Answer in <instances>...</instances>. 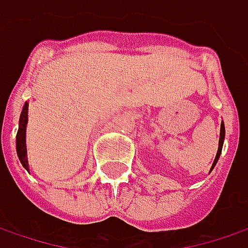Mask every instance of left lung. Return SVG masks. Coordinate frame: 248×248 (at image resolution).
<instances>
[{
	"instance_id": "1",
	"label": "left lung",
	"mask_w": 248,
	"mask_h": 248,
	"mask_svg": "<svg viewBox=\"0 0 248 248\" xmlns=\"http://www.w3.org/2000/svg\"><path fill=\"white\" fill-rule=\"evenodd\" d=\"M223 139H225V126H223V122L221 124V135H219V147H218V153H217V156H215V161H214V164H212V168L215 167V164L218 162V159H219V155H221V151H222V145H223ZM211 168V169H212Z\"/></svg>"
}]
</instances>
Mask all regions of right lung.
<instances>
[{
    "label": "right lung",
    "mask_w": 248,
    "mask_h": 248,
    "mask_svg": "<svg viewBox=\"0 0 248 248\" xmlns=\"http://www.w3.org/2000/svg\"><path fill=\"white\" fill-rule=\"evenodd\" d=\"M27 108L29 104H25L23 111L20 113V119H19V129H17L16 135V151L17 156L20 159V164L29 170V162H27L26 155V124H27Z\"/></svg>",
    "instance_id": "right-lung-1"
}]
</instances>
